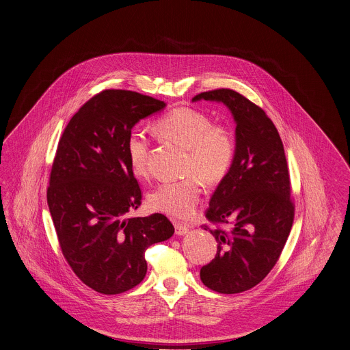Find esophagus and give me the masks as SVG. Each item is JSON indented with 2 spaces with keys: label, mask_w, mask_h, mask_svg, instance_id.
I'll return each mask as SVG.
<instances>
[{
  "label": "esophagus",
  "mask_w": 350,
  "mask_h": 350,
  "mask_svg": "<svg viewBox=\"0 0 350 350\" xmlns=\"http://www.w3.org/2000/svg\"><path fill=\"white\" fill-rule=\"evenodd\" d=\"M174 228H176V234H178V236H184V234L189 232V226H187V224L176 223Z\"/></svg>",
  "instance_id": "1"
}]
</instances>
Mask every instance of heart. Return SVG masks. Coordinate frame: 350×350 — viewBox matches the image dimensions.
Masks as SVG:
<instances>
[{
  "label": "heart",
  "mask_w": 350,
  "mask_h": 350,
  "mask_svg": "<svg viewBox=\"0 0 350 350\" xmlns=\"http://www.w3.org/2000/svg\"><path fill=\"white\" fill-rule=\"evenodd\" d=\"M158 131L188 150L187 172L196 173L178 181L162 183L149 196L153 209L178 219H189L196 211L201 178L208 184L220 183L232 166L234 138L230 129L192 109H176L161 118ZM127 156L137 176L148 173L150 139L146 130L135 127L127 138Z\"/></svg>",
  "instance_id": "1"
}]
</instances>
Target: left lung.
Wrapping results in <instances>:
<instances>
[{"instance_id": "obj_1", "label": "left lung", "mask_w": 350, "mask_h": 350, "mask_svg": "<svg viewBox=\"0 0 350 350\" xmlns=\"http://www.w3.org/2000/svg\"><path fill=\"white\" fill-rule=\"evenodd\" d=\"M223 103L232 114L234 158L209 201L204 227L217 254L200 270L202 283L221 294H237L260 283L275 266L294 220L287 161L279 133L266 113L239 92L221 88L192 102ZM230 224L228 230L218 226Z\"/></svg>"}]
</instances>
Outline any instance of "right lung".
I'll return each mask as SVG.
<instances>
[{
    "mask_svg": "<svg viewBox=\"0 0 350 350\" xmlns=\"http://www.w3.org/2000/svg\"><path fill=\"white\" fill-rule=\"evenodd\" d=\"M166 103L134 91L106 90L71 118L57 146L46 200L57 239L79 279L113 295L139 284L145 251L170 239L161 213L127 217L142 201L127 156V138Z\"/></svg>",
    "mask_w": 350,
    "mask_h": 350,
    "instance_id": "obj_1",
    "label": "right lung"
}]
</instances>
